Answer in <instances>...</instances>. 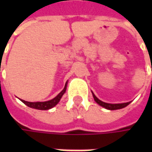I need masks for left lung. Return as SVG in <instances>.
I'll list each match as a JSON object with an SVG mask.
<instances>
[{"instance_id":"8db88e82","label":"left lung","mask_w":152,"mask_h":152,"mask_svg":"<svg viewBox=\"0 0 152 152\" xmlns=\"http://www.w3.org/2000/svg\"><path fill=\"white\" fill-rule=\"evenodd\" d=\"M93 97L95 99V101L96 102V103H98L100 106H102L103 107L107 108L108 110H118V109H121V108H124L127 107L129 103V102H126V103H120V104H110V103H106V102H102L101 100H99L94 94H93Z\"/></svg>"}]
</instances>
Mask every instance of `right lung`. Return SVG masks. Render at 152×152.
Masks as SVG:
<instances>
[{"instance_id": "right-lung-1", "label": "right lung", "mask_w": 152, "mask_h": 152, "mask_svg": "<svg viewBox=\"0 0 152 152\" xmlns=\"http://www.w3.org/2000/svg\"><path fill=\"white\" fill-rule=\"evenodd\" d=\"M66 89H67V84L65 85L63 90L55 97L53 98L52 100H50V101H47V102H26V101H23V100H21L22 102H23L25 105H27L28 107L31 108H34V109H38V110H48V109H50L53 107H55L56 105L59 102V101L61 100V96H63V94L65 93L66 91Z\"/></svg>"}]
</instances>
